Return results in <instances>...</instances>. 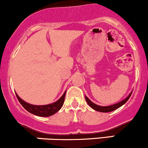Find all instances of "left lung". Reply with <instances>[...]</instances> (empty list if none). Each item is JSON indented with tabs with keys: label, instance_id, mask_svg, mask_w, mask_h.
<instances>
[{
	"label": "left lung",
	"instance_id": "obj_1",
	"mask_svg": "<svg viewBox=\"0 0 148 148\" xmlns=\"http://www.w3.org/2000/svg\"><path fill=\"white\" fill-rule=\"evenodd\" d=\"M132 92H131L130 93L129 95H128V96L125 98V99H123V100H122V101H119V102H118V103H116V104H112V105H109V106H103L97 105V104H95V103L92 102V101L91 100L89 99V98L86 96H85V99H86L87 103L89 104V106H90L92 109H93L94 110L97 111V112H99L106 113V112H113V111L116 110V109H117L118 108L121 107L122 105H123V104H124L125 103L128 101V99L130 98Z\"/></svg>",
	"mask_w": 148,
	"mask_h": 148
}]
</instances>
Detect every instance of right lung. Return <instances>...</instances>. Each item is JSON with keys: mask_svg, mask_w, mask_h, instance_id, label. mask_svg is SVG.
<instances>
[{"mask_svg": "<svg viewBox=\"0 0 148 148\" xmlns=\"http://www.w3.org/2000/svg\"><path fill=\"white\" fill-rule=\"evenodd\" d=\"M66 93V91H65L63 95L56 101L51 103V104H46V105H34V104H29V103L26 102L23 99H22L17 95V93H15V95H16L17 99L20 101L21 105L27 112H29L32 114H34L36 116H38L47 117L53 115V114H56V113L61 109L63 103H64Z\"/></svg>", "mask_w": 148, "mask_h": 148, "instance_id": "right-lung-1", "label": "right lung"}]
</instances>
